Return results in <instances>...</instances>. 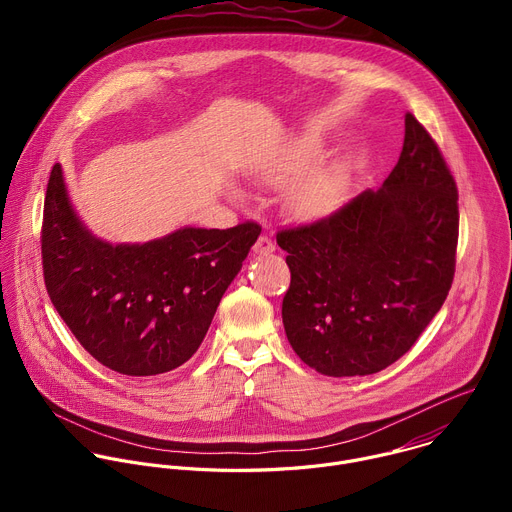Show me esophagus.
I'll list each match as a JSON object with an SVG mask.
<instances>
[{
    "instance_id": "34e87169",
    "label": "esophagus",
    "mask_w": 512,
    "mask_h": 512,
    "mask_svg": "<svg viewBox=\"0 0 512 512\" xmlns=\"http://www.w3.org/2000/svg\"><path fill=\"white\" fill-rule=\"evenodd\" d=\"M273 251H275V243L267 235H261L253 245V253H257V255H267V253H273Z\"/></svg>"
}]
</instances>
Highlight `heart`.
Here are the masks:
<instances>
[{
	"label": "heart",
	"instance_id": "obj_1",
	"mask_svg": "<svg viewBox=\"0 0 512 512\" xmlns=\"http://www.w3.org/2000/svg\"><path fill=\"white\" fill-rule=\"evenodd\" d=\"M316 150L308 143L287 150L263 176L267 184L285 188L294 184L287 194V208L302 221H320L336 212L346 196V180L334 170H312Z\"/></svg>",
	"mask_w": 512,
	"mask_h": 512
}]
</instances>
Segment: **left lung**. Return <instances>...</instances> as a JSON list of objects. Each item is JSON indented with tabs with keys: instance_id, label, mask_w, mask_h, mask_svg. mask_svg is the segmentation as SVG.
<instances>
[{
	"instance_id": "8db88e82",
	"label": "left lung",
	"mask_w": 512,
	"mask_h": 512,
	"mask_svg": "<svg viewBox=\"0 0 512 512\" xmlns=\"http://www.w3.org/2000/svg\"><path fill=\"white\" fill-rule=\"evenodd\" d=\"M458 225L456 180L407 113L403 150L383 188L277 233L291 271L281 304L291 348L326 377L387 369L448 298Z\"/></svg>"
}]
</instances>
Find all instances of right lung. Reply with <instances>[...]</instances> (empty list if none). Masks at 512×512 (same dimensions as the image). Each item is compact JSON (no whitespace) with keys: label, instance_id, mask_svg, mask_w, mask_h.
I'll return each instance as SVG.
<instances>
[{"label":"right lung","instance_id":"1","mask_svg":"<svg viewBox=\"0 0 512 512\" xmlns=\"http://www.w3.org/2000/svg\"><path fill=\"white\" fill-rule=\"evenodd\" d=\"M261 227H184L143 245H111L85 229L54 164L42 218L48 296L83 348L107 369L152 377L184 364Z\"/></svg>","mask_w":512,"mask_h":512}]
</instances>
